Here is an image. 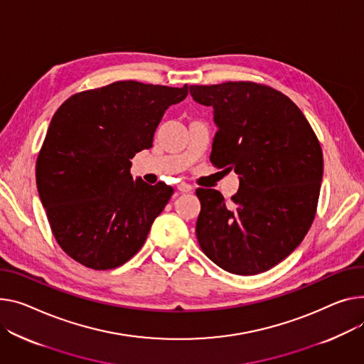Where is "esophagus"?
I'll return each instance as SVG.
<instances>
[{
	"label": "esophagus",
	"instance_id": "1",
	"mask_svg": "<svg viewBox=\"0 0 364 364\" xmlns=\"http://www.w3.org/2000/svg\"><path fill=\"white\" fill-rule=\"evenodd\" d=\"M177 188H178L180 191H183V193H188V191L193 190V187H191L190 184H187V183H180V184L177 186Z\"/></svg>",
	"mask_w": 364,
	"mask_h": 364
}]
</instances>
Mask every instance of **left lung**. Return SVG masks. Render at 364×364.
<instances>
[{
    "label": "left lung",
    "mask_w": 364,
    "mask_h": 364,
    "mask_svg": "<svg viewBox=\"0 0 364 364\" xmlns=\"http://www.w3.org/2000/svg\"><path fill=\"white\" fill-rule=\"evenodd\" d=\"M190 93L213 108L210 162L240 176L230 205L218 190H196L199 246L224 271L262 274L291 255L311 227L323 176L321 143L300 108L271 86L193 85Z\"/></svg>",
    "instance_id": "obj_1"
}]
</instances>
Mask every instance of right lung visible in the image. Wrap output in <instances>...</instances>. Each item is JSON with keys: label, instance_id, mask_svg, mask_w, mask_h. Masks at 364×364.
<instances>
[{"label": "right lung", "instance_id": "right-lung-1", "mask_svg": "<svg viewBox=\"0 0 364 364\" xmlns=\"http://www.w3.org/2000/svg\"><path fill=\"white\" fill-rule=\"evenodd\" d=\"M187 85L121 80L70 96L54 114L36 159V186L60 247L95 271L118 268L144 245L174 188L130 174L152 148L166 108Z\"/></svg>", "mask_w": 364, "mask_h": 364}]
</instances>
